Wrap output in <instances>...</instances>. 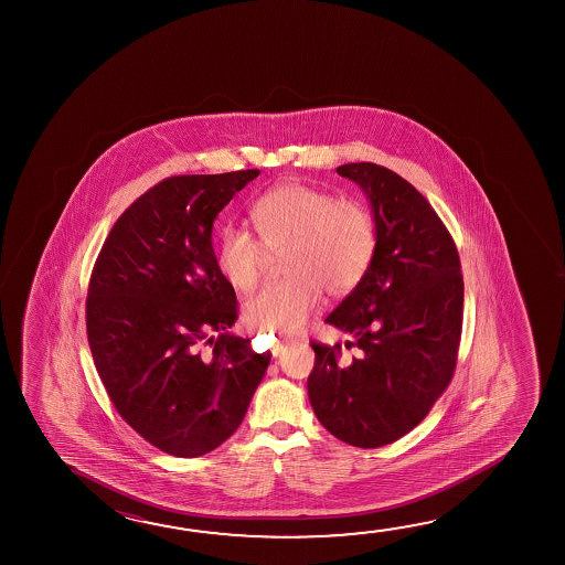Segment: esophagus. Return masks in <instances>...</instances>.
Instances as JSON below:
<instances>
[{
  "instance_id": "1",
  "label": "esophagus",
  "mask_w": 565,
  "mask_h": 565,
  "mask_svg": "<svg viewBox=\"0 0 565 565\" xmlns=\"http://www.w3.org/2000/svg\"><path fill=\"white\" fill-rule=\"evenodd\" d=\"M289 339H284V341L281 342H278V344H276V347H274V354H276V356H278L279 352L284 351V347H286V344H289Z\"/></svg>"
}]
</instances>
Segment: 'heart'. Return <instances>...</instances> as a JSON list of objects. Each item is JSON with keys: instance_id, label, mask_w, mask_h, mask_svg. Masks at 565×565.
<instances>
[{"instance_id": "b5f03b06", "label": "heart", "mask_w": 565, "mask_h": 565, "mask_svg": "<svg viewBox=\"0 0 565 565\" xmlns=\"http://www.w3.org/2000/svg\"><path fill=\"white\" fill-rule=\"evenodd\" d=\"M258 238L226 226L216 246V266L238 289H250L268 264L284 254L287 278L259 287L244 301L246 321L262 331L294 333L321 306L323 289L349 296L366 278L379 246L371 209L324 189L289 181L262 194L252 206Z\"/></svg>"}]
</instances>
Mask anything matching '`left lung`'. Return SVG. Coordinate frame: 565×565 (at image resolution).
<instances>
[{"mask_svg":"<svg viewBox=\"0 0 565 565\" xmlns=\"http://www.w3.org/2000/svg\"><path fill=\"white\" fill-rule=\"evenodd\" d=\"M369 194L379 246L361 286L324 321L354 341L311 342L309 402L327 431L374 449L398 441L454 379L461 341L462 274L454 238L426 196L376 163L337 167Z\"/></svg>","mask_w":565,"mask_h":565,"instance_id":"8db88e82","label":"left lung"}]
</instances>
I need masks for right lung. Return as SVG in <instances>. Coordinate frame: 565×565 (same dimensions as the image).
Listing matches in <instances>:
<instances>
[{
  "label": "right lung",
  "mask_w": 565,
  "mask_h": 565,
  "mask_svg": "<svg viewBox=\"0 0 565 565\" xmlns=\"http://www.w3.org/2000/svg\"><path fill=\"white\" fill-rule=\"evenodd\" d=\"M258 169L167 177L126 209L94 264L86 333L111 404L146 441L199 457L231 437L271 354L232 334L236 294L213 223Z\"/></svg>",
  "instance_id": "right-lung-1"
}]
</instances>
